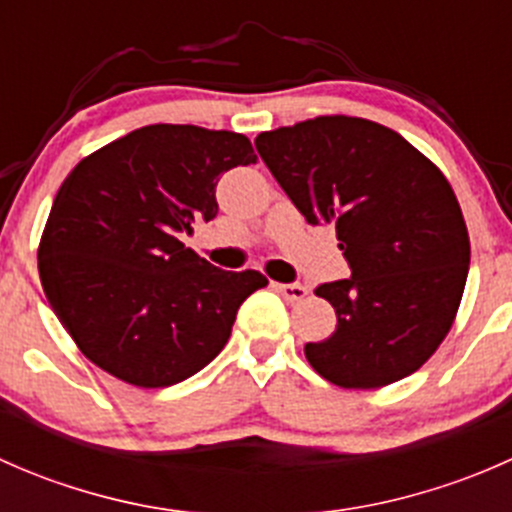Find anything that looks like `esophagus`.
Returning a JSON list of instances; mask_svg holds the SVG:
<instances>
[{"instance_id": "esophagus-1", "label": "esophagus", "mask_w": 512, "mask_h": 512, "mask_svg": "<svg viewBox=\"0 0 512 512\" xmlns=\"http://www.w3.org/2000/svg\"><path fill=\"white\" fill-rule=\"evenodd\" d=\"M275 289L287 299V302H302V299L309 294V289L299 285V282H292V285H275Z\"/></svg>"}]
</instances>
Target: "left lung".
<instances>
[{
	"label": "left lung",
	"instance_id": "1",
	"mask_svg": "<svg viewBox=\"0 0 512 512\" xmlns=\"http://www.w3.org/2000/svg\"><path fill=\"white\" fill-rule=\"evenodd\" d=\"M309 225L337 227L352 277L317 287L337 312L312 369L342 389H381L421 369L456 322L471 240L446 175L404 136L317 116L255 138Z\"/></svg>",
	"mask_w": 512,
	"mask_h": 512
}]
</instances>
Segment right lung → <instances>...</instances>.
Returning <instances> with one entry per match:
<instances>
[{"label":"right lung","instance_id":"right-lung-1","mask_svg":"<svg viewBox=\"0 0 512 512\" xmlns=\"http://www.w3.org/2000/svg\"><path fill=\"white\" fill-rule=\"evenodd\" d=\"M235 131L153 123L79 160L39 240L51 309L98 369L138 389L198 374L230 339L240 304L267 285L178 240L218 215L225 170L255 163Z\"/></svg>","mask_w":512,"mask_h":512}]
</instances>
